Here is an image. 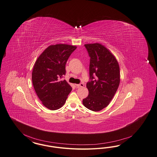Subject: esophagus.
<instances>
[{"label":"esophagus","mask_w":157,"mask_h":157,"mask_svg":"<svg viewBox=\"0 0 157 157\" xmlns=\"http://www.w3.org/2000/svg\"><path fill=\"white\" fill-rule=\"evenodd\" d=\"M76 88H79V87H83L84 86V85H83V83H80V84H76Z\"/></svg>","instance_id":"esophagus-1"}]
</instances>
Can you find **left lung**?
Masks as SVG:
<instances>
[{
  "label": "left lung",
  "mask_w": 157,
  "mask_h": 157,
  "mask_svg": "<svg viewBox=\"0 0 157 157\" xmlns=\"http://www.w3.org/2000/svg\"><path fill=\"white\" fill-rule=\"evenodd\" d=\"M85 46L90 57L92 81L87 83L89 95L83 100V104L93 111H99L108 105L117 91L120 83L119 64L114 54L101 43H87Z\"/></svg>",
  "instance_id": "8db88e82"
}]
</instances>
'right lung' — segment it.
<instances>
[{
	"mask_svg": "<svg viewBox=\"0 0 157 157\" xmlns=\"http://www.w3.org/2000/svg\"><path fill=\"white\" fill-rule=\"evenodd\" d=\"M76 49V46L67 44L50 45L35 61L33 86L42 104L50 110L62 107L72 90L70 85L60 78L65 75L66 63Z\"/></svg>",
	"mask_w": 157,
	"mask_h": 157,
	"instance_id": "obj_1",
	"label": "right lung"
}]
</instances>
